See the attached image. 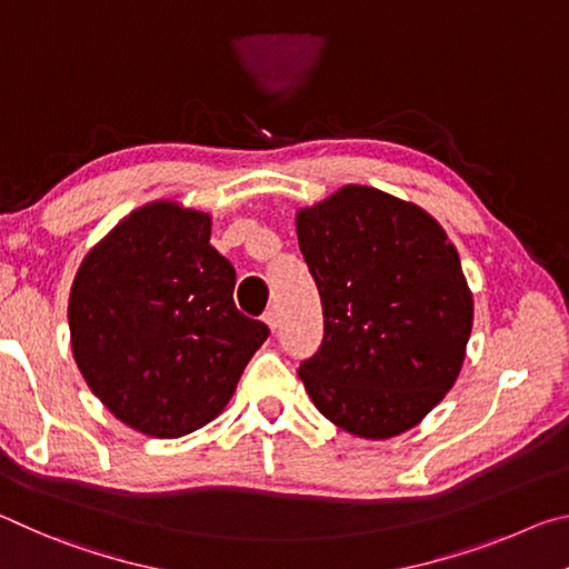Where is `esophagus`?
<instances>
[{
    "label": "esophagus",
    "mask_w": 569,
    "mask_h": 569,
    "mask_svg": "<svg viewBox=\"0 0 569 569\" xmlns=\"http://www.w3.org/2000/svg\"><path fill=\"white\" fill-rule=\"evenodd\" d=\"M263 321H266L268 329H271V331L276 333V329H278V313L273 311V308H268V311L263 313Z\"/></svg>",
    "instance_id": "obj_1"
}]
</instances>
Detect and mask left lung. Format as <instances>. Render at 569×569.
Instances as JSON below:
<instances>
[{
    "label": "left lung",
    "instance_id": "8db88e82",
    "mask_svg": "<svg viewBox=\"0 0 569 569\" xmlns=\"http://www.w3.org/2000/svg\"><path fill=\"white\" fill-rule=\"evenodd\" d=\"M298 246L323 306V341L301 361L326 419L391 439L455 387L475 301L459 253L427 210L369 186H343L296 213Z\"/></svg>",
    "mask_w": 569,
    "mask_h": 569
}]
</instances>
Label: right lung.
I'll return each mask as SVG.
<instances>
[{"label": "right lung", "instance_id": "obj_1", "mask_svg": "<svg viewBox=\"0 0 569 569\" xmlns=\"http://www.w3.org/2000/svg\"><path fill=\"white\" fill-rule=\"evenodd\" d=\"M208 213L156 200L124 216L74 276L67 319L77 369L104 407L148 437L213 421L261 343L233 303L236 268Z\"/></svg>", "mask_w": 569, "mask_h": 569}]
</instances>
